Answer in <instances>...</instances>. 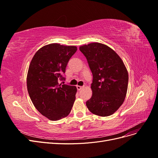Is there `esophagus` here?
I'll use <instances>...</instances> for the list:
<instances>
[{"label":"esophagus","mask_w":158,"mask_h":158,"mask_svg":"<svg viewBox=\"0 0 158 158\" xmlns=\"http://www.w3.org/2000/svg\"><path fill=\"white\" fill-rule=\"evenodd\" d=\"M76 88H77L78 90H81V89L83 88L82 86H80V85H77V86H76Z\"/></svg>","instance_id":"34e87169"}]
</instances>
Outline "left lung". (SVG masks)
Wrapping results in <instances>:
<instances>
[{"mask_svg": "<svg viewBox=\"0 0 158 158\" xmlns=\"http://www.w3.org/2000/svg\"><path fill=\"white\" fill-rule=\"evenodd\" d=\"M93 75L92 96L86 106L92 113L111 115L125 99L128 82L127 70L122 59L109 47L92 43L80 47Z\"/></svg>", "mask_w": 158, "mask_h": 158, "instance_id": "1", "label": "left lung"}]
</instances>
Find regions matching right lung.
<instances>
[{"instance_id": "right-lung-1", "label": "right lung", "mask_w": 158, "mask_h": 158, "mask_svg": "<svg viewBox=\"0 0 158 158\" xmlns=\"http://www.w3.org/2000/svg\"><path fill=\"white\" fill-rule=\"evenodd\" d=\"M76 46L59 44L45 45L38 50L31 61L27 75L28 94L35 107L51 121L69 115L73 106L77 89L60 84Z\"/></svg>"}]
</instances>
